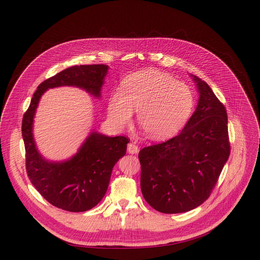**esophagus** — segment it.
Listing matches in <instances>:
<instances>
[{"mask_svg":"<svg viewBox=\"0 0 260 260\" xmlns=\"http://www.w3.org/2000/svg\"><path fill=\"white\" fill-rule=\"evenodd\" d=\"M138 151H139V148L135 143L131 142L127 144V152L129 154H136V153H138Z\"/></svg>","mask_w":260,"mask_h":260,"instance_id":"obj_1","label":"esophagus"}]
</instances>
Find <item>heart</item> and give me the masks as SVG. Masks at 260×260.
I'll list each match as a JSON object with an SVG mask.
<instances>
[{
	"label": "heart",
	"mask_w": 260,
	"mask_h": 260,
	"mask_svg": "<svg viewBox=\"0 0 260 260\" xmlns=\"http://www.w3.org/2000/svg\"><path fill=\"white\" fill-rule=\"evenodd\" d=\"M194 106V95L183 82L168 74L146 70L127 77L122 92H114L108 101V117L118 127L132 121L137 109V121L153 139H166L178 132Z\"/></svg>",
	"instance_id": "1"
}]
</instances>
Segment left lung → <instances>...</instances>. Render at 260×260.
<instances>
[{
  "label": "left lung",
  "instance_id": "1",
  "mask_svg": "<svg viewBox=\"0 0 260 260\" xmlns=\"http://www.w3.org/2000/svg\"><path fill=\"white\" fill-rule=\"evenodd\" d=\"M194 81L198 105L180 134L139 152L142 195L161 213L199 207L210 197L230 156L226 109L207 82L195 76Z\"/></svg>",
  "mask_w": 260,
  "mask_h": 260
}]
</instances>
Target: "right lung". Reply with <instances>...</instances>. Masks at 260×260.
<instances>
[{
  "label": "right lung",
  "mask_w": 260,
  "mask_h": 260,
  "mask_svg": "<svg viewBox=\"0 0 260 260\" xmlns=\"http://www.w3.org/2000/svg\"><path fill=\"white\" fill-rule=\"evenodd\" d=\"M108 66L104 64L76 65L48 78L35 91L22 120L27 176L50 204L70 212H85L104 197L116 162L125 155L127 137H107L92 132L79 152L64 162L44 160L36 147L32 122L39 100L46 89L78 86L100 97Z\"/></svg>",
  "instance_id": "add662e5"
}]
</instances>
